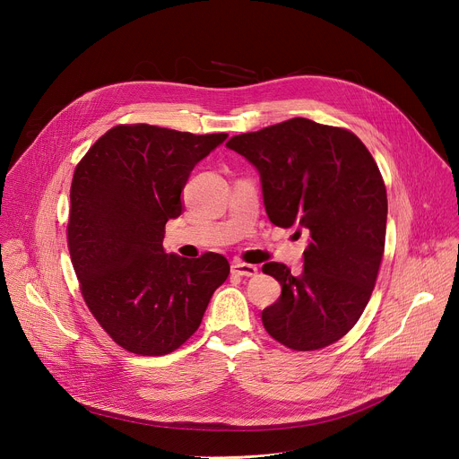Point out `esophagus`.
<instances>
[{
	"label": "esophagus",
	"instance_id": "34e87169",
	"mask_svg": "<svg viewBox=\"0 0 459 459\" xmlns=\"http://www.w3.org/2000/svg\"><path fill=\"white\" fill-rule=\"evenodd\" d=\"M232 273L238 276H247L252 278L257 274V267L250 265V264H243V261H234L232 264Z\"/></svg>",
	"mask_w": 459,
	"mask_h": 459
}]
</instances>
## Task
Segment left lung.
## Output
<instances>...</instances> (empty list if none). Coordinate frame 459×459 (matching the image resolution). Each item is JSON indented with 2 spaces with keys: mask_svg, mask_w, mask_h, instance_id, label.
<instances>
[{
  "mask_svg": "<svg viewBox=\"0 0 459 459\" xmlns=\"http://www.w3.org/2000/svg\"><path fill=\"white\" fill-rule=\"evenodd\" d=\"M227 147L257 169L269 220L310 236L301 274L264 265L281 285L261 312L265 331L292 351L336 343L363 314L385 250L386 188L372 154L351 130L307 117L232 136Z\"/></svg>",
  "mask_w": 459,
  "mask_h": 459,
  "instance_id": "left-lung-1",
  "label": "left lung"
}]
</instances>
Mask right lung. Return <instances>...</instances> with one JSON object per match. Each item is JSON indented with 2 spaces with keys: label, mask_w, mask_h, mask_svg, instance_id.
<instances>
[{
  "label": "right lung",
  "mask_w": 459,
  "mask_h": 459,
  "mask_svg": "<svg viewBox=\"0 0 459 459\" xmlns=\"http://www.w3.org/2000/svg\"><path fill=\"white\" fill-rule=\"evenodd\" d=\"M225 140V133L116 125L74 170L67 225L73 267L89 310L128 352L179 349L229 278L221 254L185 259L163 250L165 223L183 211L192 169Z\"/></svg>",
  "instance_id": "1"
}]
</instances>
